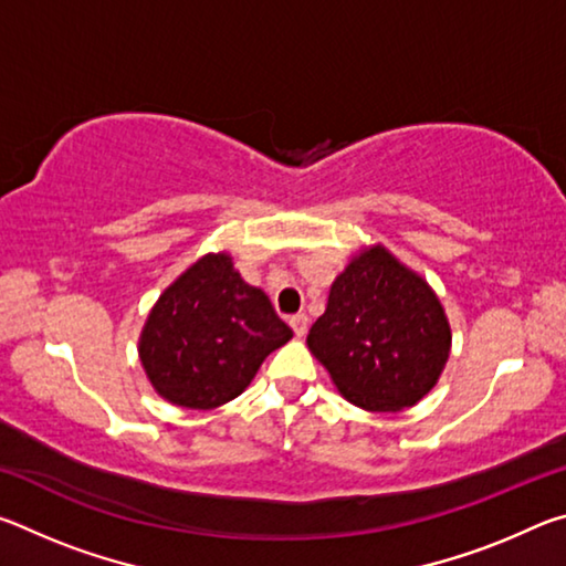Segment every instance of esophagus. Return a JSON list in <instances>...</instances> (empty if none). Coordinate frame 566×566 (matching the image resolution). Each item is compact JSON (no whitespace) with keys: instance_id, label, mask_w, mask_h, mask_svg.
<instances>
[{"instance_id":"obj_1","label":"esophagus","mask_w":566,"mask_h":566,"mask_svg":"<svg viewBox=\"0 0 566 566\" xmlns=\"http://www.w3.org/2000/svg\"><path fill=\"white\" fill-rule=\"evenodd\" d=\"M290 327L294 329L296 337H304L306 329H310V317H306V314H302V312L300 314H292Z\"/></svg>"}]
</instances>
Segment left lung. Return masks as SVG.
I'll use <instances>...</instances> for the list:
<instances>
[{"mask_svg":"<svg viewBox=\"0 0 566 566\" xmlns=\"http://www.w3.org/2000/svg\"><path fill=\"white\" fill-rule=\"evenodd\" d=\"M306 347L349 405L401 411L437 387L452 352V327L424 276L387 247L369 244L332 282Z\"/></svg>","mask_w":566,"mask_h":566,"instance_id":"obj_1","label":"left lung"}]
</instances>
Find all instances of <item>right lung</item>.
Listing matches in <instances>:
<instances>
[{"mask_svg":"<svg viewBox=\"0 0 566 566\" xmlns=\"http://www.w3.org/2000/svg\"><path fill=\"white\" fill-rule=\"evenodd\" d=\"M292 339L260 286L209 252L171 282L147 314L139 361L151 389L185 409H217L252 385L262 361Z\"/></svg>","mask_w":566,"mask_h":566,"instance_id":"right-lung-1","label":"right lung"}]
</instances>
